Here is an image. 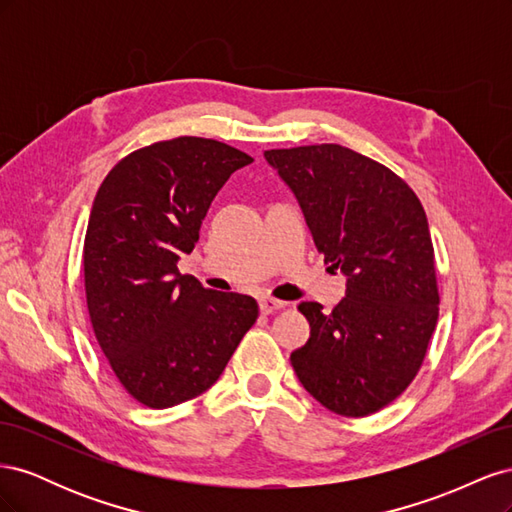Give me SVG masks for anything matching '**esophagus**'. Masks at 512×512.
Listing matches in <instances>:
<instances>
[{
	"label": "esophagus",
	"mask_w": 512,
	"mask_h": 512,
	"mask_svg": "<svg viewBox=\"0 0 512 512\" xmlns=\"http://www.w3.org/2000/svg\"><path fill=\"white\" fill-rule=\"evenodd\" d=\"M286 305H288L286 301L273 299V297H262L260 299V312L262 314H275V312H280V309H284Z\"/></svg>",
	"instance_id": "1"
}]
</instances>
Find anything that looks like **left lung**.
<instances>
[{"label":"left lung","instance_id":"8db88e82","mask_svg":"<svg viewBox=\"0 0 512 512\" xmlns=\"http://www.w3.org/2000/svg\"><path fill=\"white\" fill-rule=\"evenodd\" d=\"M297 196L316 250L346 275L333 312L305 301L307 344L294 374L324 408L367 416L408 389L438 322V282L427 215L391 168L324 143L265 151Z\"/></svg>","mask_w":512,"mask_h":512}]
</instances>
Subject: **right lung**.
Segmentation results:
<instances>
[{"label":"right lung","instance_id":"1","mask_svg":"<svg viewBox=\"0 0 512 512\" xmlns=\"http://www.w3.org/2000/svg\"><path fill=\"white\" fill-rule=\"evenodd\" d=\"M252 162L213 138L179 136L132 151L96 194L83 247L91 327L123 389L147 408L205 393L258 318L252 297L177 269L215 194Z\"/></svg>","mask_w":512,"mask_h":512}]
</instances>
